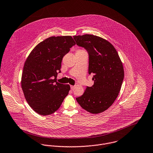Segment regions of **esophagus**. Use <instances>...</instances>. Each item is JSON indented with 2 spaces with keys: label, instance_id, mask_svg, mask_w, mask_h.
Returning <instances> with one entry per match:
<instances>
[{
  "label": "esophagus",
  "instance_id": "obj_1",
  "mask_svg": "<svg viewBox=\"0 0 153 153\" xmlns=\"http://www.w3.org/2000/svg\"><path fill=\"white\" fill-rule=\"evenodd\" d=\"M74 86H70V88H71V89L73 91V90H74Z\"/></svg>",
  "mask_w": 153,
  "mask_h": 153
}]
</instances>
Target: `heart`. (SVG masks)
<instances>
[{"label":"heart","mask_w":153,"mask_h":153,"mask_svg":"<svg viewBox=\"0 0 153 153\" xmlns=\"http://www.w3.org/2000/svg\"><path fill=\"white\" fill-rule=\"evenodd\" d=\"M78 51H83V50H79Z\"/></svg>","instance_id":"obj_1"}]
</instances>
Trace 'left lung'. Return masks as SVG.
Listing matches in <instances>:
<instances>
[{
    "label": "left lung",
    "instance_id": "1",
    "mask_svg": "<svg viewBox=\"0 0 153 153\" xmlns=\"http://www.w3.org/2000/svg\"><path fill=\"white\" fill-rule=\"evenodd\" d=\"M73 39L88 52V73L94 74V82L76 101L91 113H102L113 104L120 91L124 79L122 62L113 45L101 37L85 34L74 36Z\"/></svg>",
    "mask_w": 153,
    "mask_h": 153
}]
</instances>
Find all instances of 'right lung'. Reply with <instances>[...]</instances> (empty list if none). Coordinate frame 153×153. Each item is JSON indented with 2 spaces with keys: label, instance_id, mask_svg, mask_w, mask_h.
<instances>
[{
  "label": "right lung",
  "instance_id": "right-lung-1",
  "mask_svg": "<svg viewBox=\"0 0 153 153\" xmlns=\"http://www.w3.org/2000/svg\"><path fill=\"white\" fill-rule=\"evenodd\" d=\"M75 45L71 36H52L39 43L26 59L21 87L28 104L39 114L53 113L67 96L70 85L56 82V78L64 56Z\"/></svg>",
  "mask_w": 153,
  "mask_h": 153
}]
</instances>
